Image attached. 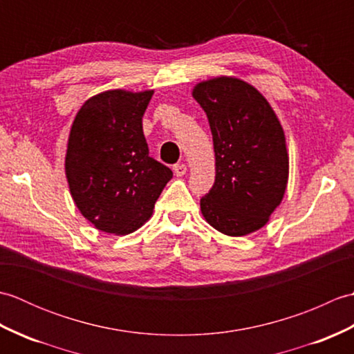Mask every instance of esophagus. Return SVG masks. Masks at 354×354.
Instances as JSON below:
<instances>
[{
    "label": "esophagus",
    "instance_id": "obj_1",
    "mask_svg": "<svg viewBox=\"0 0 354 354\" xmlns=\"http://www.w3.org/2000/svg\"><path fill=\"white\" fill-rule=\"evenodd\" d=\"M173 171H175L176 176H184L187 173V165L185 164H175L173 165Z\"/></svg>",
    "mask_w": 354,
    "mask_h": 354
}]
</instances>
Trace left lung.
Returning a JSON list of instances; mask_svg holds the SVG:
<instances>
[{"label": "left lung", "instance_id": "1", "mask_svg": "<svg viewBox=\"0 0 354 354\" xmlns=\"http://www.w3.org/2000/svg\"><path fill=\"white\" fill-rule=\"evenodd\" d=\"M193 97L213 135L216 179L201 212L227 236L265 227L280 205L289 178L283 127L257 89L236 77L201 82Z\"/></svg>", "mask_w": 354, "mask_h": 354}]
</instances>
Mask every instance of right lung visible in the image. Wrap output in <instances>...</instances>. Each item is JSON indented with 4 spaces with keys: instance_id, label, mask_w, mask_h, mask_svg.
Masks as SVG:
<instances>
[{
    "instance_id": "1",
    "label": "right lung",
    "mask_w": 354,
    "mask_h": 354,
    "mask_svg": "<svg viewBox=\"0 0 354 354\" xmlns=\"http://www.w3.org/2000/svg\"><path fill=\"white\" fill-rule=\"evenodd\" d=\"M153 91L112 89L74 118L65 173L74 204L97 230L129 234L145 223L173 173L149 156L142 115Z\"/></svg>"
}]
</instances>
